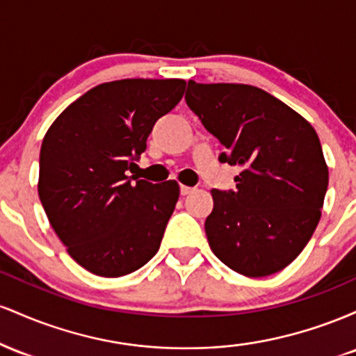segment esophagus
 Instances as JSON below:
<instances>
[{
	"label": "esophagus",
	"instance_id": "obj_1",
	"mask_svg": "<svg viewBox=\"0 0 356 356\" xmlns=\"http://www.w3.org/2000/svg\"><path fill=\"white\" fill-rule=\"evenodd\" d=\"M191 192H194V187H189V186H181V194H182V195H189Z\"/></svg>",
	"mask_w": 356,
	"mask_h": 356
}]
</instances>
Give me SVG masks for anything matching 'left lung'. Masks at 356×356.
I'll list each match as a JSON object with an SVG mask.
<instances>
[{
  "label": "left lung",
  "instance_id": "obj_1",
  "mask_svg": "<svg viewBox=\"0 0 356 356\" xmlns=\"http://www.w3.org/2000/svg\"><path fill=\"white\" fill-rule=\"evenodd\" d=\"M189 108L226 147L220 162L239 165L236 191H211L206 236L232 271L263 277L296 259L312 239L328 189V167L309 122L264 90L195 83Z\"/></svg>",
  "mask_w": 356,
  "mask_h": 356
}]
</instances>
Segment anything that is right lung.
<instances>
[{"label":"right lung","instance_id":"add662e5","mask_svg":"<svg viewBox=\"0 0 356 356\" xmlns=\"http://www.w3.org/2000/svg\"><path fill=\"white\" fill-rule=\"evenodd\" d=\"M184 90L179 79L97 85L68 105L43 138L40 201L68 254L93 275H129L161 248L179 184L138 181L130 172L154 124Z\"/></svg>","mask_w":356,"mask_h":356}]
</instances>
